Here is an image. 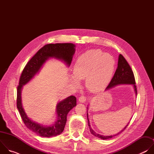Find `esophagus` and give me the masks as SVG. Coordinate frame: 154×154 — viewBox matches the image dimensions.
<instances>
[{"instance_id": "esophagus-1", "label": "esophagus", "mask_w": 154, "mask_h": 154, "mask_svg": "<svg viewBox=\"0 0 154 154\" xmlns=\"http://www.w3.org/2000/svg\"><path fill=\"white\" fill-rule=\"evenodd\" d=\"M86 98L85 96H81L79 99V101L80 103H84L86 102Z\"/></svg>"}]
</instances>
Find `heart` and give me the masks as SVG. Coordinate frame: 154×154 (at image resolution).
Segmentation results:
<instances>
[{
	"instance_id": "obj_1",
	"label": "heart",
	"mask_w": 154,
	"mask_h": 154,
	"mask_svg": "<svg viewBox=\"0 0 154 154\" xmlns=\"http://www.w3.org/2000/svg\"><path fill=\"white\" fill-rule=\"evenodd\" d=\"M114 57L99 49H91L81 55L75 61L70 77L74 86L85 80L86 88L91 93L102 91L111 81L115 68Z\"/></svg>"
}]
</instances>
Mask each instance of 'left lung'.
<instances>
[{
	"instance_id": "8db88e82",
	"label": "left lung",
	"mask_w": 154,
	"mask_h": 154,
	"mask_svg": "<svg viewBox=\"0 0 154 154\" xmlns=\"http://www.w3.org/2000/svg\"><path fill=\"white\" fill-rule=\"evenodd\" d=\"M119 85H132L134 88L135 93L136 94V96L137 94V86L135 85V80L134 72L131 70L130 65L126 61V60L124 58V57L121 55L119 54L118 57V68L116 70V72L114 74L113 77L112 78L111 82H109V85L106 87L105 90H110L115 86ZM87 109H88V107H87ZM87 119H88V124L90 131L92 135L94 136L99 138L102 140H108L109 138H112V137L118 135V134L122 132L127 126L128 125L129 122L126 125V126L118 134H116L110 136H103L102 135H100L99 134H97L96 131H94V130L91 128L90 125V123L88 119V110H87Z\"/></svg>"
}]
</instances>
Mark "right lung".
<instances>
[{"label": "right lung", "mask_w": 154, "mask_h": 154, "mask_svg": "<svg viewBox=\"0 0 154 154\" xmlns=\"http://www.w3.org/2000/svg\"><path fill=\"white\" fill-rule=\"evenodd\" d=\"M75 45L72 43L45 45L30 59L21 74L17 89V108L26 127L40 137L49 138L57 136L63 132L68 113L77 105L76 97L70 96L59 102L56 106V121L51 125H44L32 121L27 115L22 103L21 92L23 86L27 84L39 72L44 64L49 58L61 60L69 67L75 52Z\"/></svg>", "instance_id": "1"}]
</instances>
